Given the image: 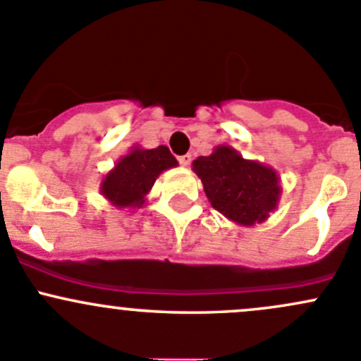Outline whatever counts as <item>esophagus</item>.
<instances>
[{"label":"esophagus","mask_w":361,"mask_h":361,"mask_svg":"<svg viewBox=\"0 0 361 361\" xmlns=\"http://www.w3.org/2000/svg\"><path fill=\"white\" fill-rule=\"evenodd\" d=\"M178 160H180L181 166H188V164L192 162V155L190 154H185V155H181V157H178Z\"/></svg>","instance_id":"34e87169"}]
</instances>
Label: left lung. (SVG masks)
I'll list each match as a JSON object with an SVG mask.
<instances>
[{
	"instance_id": "obj_1",
	"label": "left lung",
	"mask_w": 361,
	"mask_h": 361,
	"mask_svg": "<svg viewBox=\"0 0 361 361\" xmlns=\"http://www.w3.org/2000/svg\"><path fill=\"white\" fill-rule=\"evenodd\" d=\"M211 206L243 227L264 224L281 199V181L272 167L243 159L235 148L218 145L192 162Z\"/></svg>"
}]
</instances>
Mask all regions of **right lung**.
I'll return each instance as SVG.
<instances>
[{"label":"right lung","instance_id":"obj_1","mask_svg":"<svg viewBox=\"0 0 361 361\" xmlns=\"http://www.w3.org/2000/svg\"><path fill=\"white\" fill-rule=\"evenodd\" d=\"M178 160L169 148L133 147L129 154L118 159L101 181L99 192L116 209H140L147 204L148 192L164 171L176 167Z\"/></svg>","mask_w":361,"mask_h":361}]
</instances>
